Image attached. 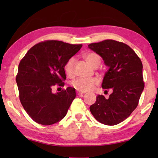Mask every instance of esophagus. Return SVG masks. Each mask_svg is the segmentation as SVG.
<instances>
[{
    "instance_id": "34e87169",
    "label": "esophagus",
    "mask_w": 158,
    "mask_h": 158,
    "mask_svg": "<svg viewBox=\"0 0 158 158\" xmlns=\"http://www.w3.org/2000/svg\"><path fill=\"white\" fill-rule=\"evenodd\" d=\"M84 92H81V91H77V94L78 95H83L84 94Z\"/></svg>"
}]
</instances>
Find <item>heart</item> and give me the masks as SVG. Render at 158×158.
Segmentation results:
<instances>
[{"mask_svg":"<svg viewBox=\"0 0 158 158\" xmlns=\"http://www.w3.org/2000/svg\"><path fill=\"white\" fill-rule=\"evenodd\" d=\"M85 60L87 63L93 66V68L98 67L100 63V58L94 52H88L84 55ZM74 64H75V58L72 57L67 60L64 66V70L66 75L69 77H72L74 75ZM71 85L76 90L81 92H87L92 90L95 85H97V81L93 79H84L78 78L72 81Z\"/></svg>","mask_w":158,"mask_h":158,"instance_id":"heart-1","label":"heart"}]
</instances>
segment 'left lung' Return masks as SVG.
<instances>
[{
  "label": "left lung",
  "instance_id": "8db88e82",
  "mask_svg": "<svg viewBox=\"0 0 158 158\" xmlns=\"http://www.w3.org/2000/svg\"><path fill=\"white\" fill-rule=\"evenodd\" d=\"M89 48L109 67L102 87L113 90L108 99L98 95L90 111L101 123L117 125L129 117L138 105L144 89L142 63L128 45L114 40L91 43Z\"/></svg>",
  "mask_w": 158,
  "mask_h": 158
}]
</instances>
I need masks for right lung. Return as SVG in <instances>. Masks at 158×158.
<instances>
[{
	"label": "right lung",
	"mask_w": 158,
	"mask_h": 158,
	"mask_svg": "<svg viewBox=\"0 0 158 158\" xmlns=\"http://www.w3.org/2000/svg\"><path fill=\"white\" fill-rule=\"evenodd\" d=\"M82 44L47 40L34 45L21 60L16 77L19 100L35 122L54 124L65 116L76 97L75 89L68 87L53 94L55 85L64 86V66Z\"/></svg>",
	"instance_id": "add662e5"
}]
</instances>
